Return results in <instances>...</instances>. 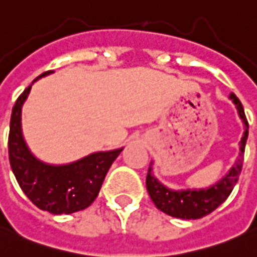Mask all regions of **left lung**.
Segmentation results:
<instances>
[{
	"label": "left lung",
	"instance_id": "obj_1",
	"mask_svg": "<svg viewBox=\"0 0 257 257\" xmlns=\"http://www.w3.org/2000/svg\"><path fill=\"white\" fill-rule=\"evenodd\" d=\"M231 99L238 109L240 118L245 123V133L240 140V152L239 158L236 164L232 166V169L226 175L225 178L220 180L217 185L211 186L210 189H203V190H182V192H173L166 189L165 186L161 185L158 180L151 175V168L147 173V190L150 197L154 201L158 210L164 211L168 215H172L176 218H183V220H197L207 214L213 213L218 206H221L228 196L232 192L233 186L239 179L240 171H242V162H243V154H245V144L247 140V124L246 116L243 106L240 100L235 95H231Z\"/></svg>",
	"mask_w": 257,
	"mask_h": 257
}]
</instances>
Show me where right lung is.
<instances>
[{"label":"right lung","instance_id":"obj_1","mask_svg":"<svg viewBox=\"0 0 257 257\" xmlns=\"http://www.w3.org/2000/svg\"><path fill=\"white\" fill-rule=\"evenodd\" d=\"M50 72L53 71L43 72L36 79ZM31 88L29 85L19 95L12 107L8 137L12 172L22 192L40 210L51 214H71L85 210L98 197L106 173L123 148L95 152L70 165L53 166L37 161L25 144L21 130V110Z\"/></svg>","mask_w":257,"mask_h":257}]
</instances>
